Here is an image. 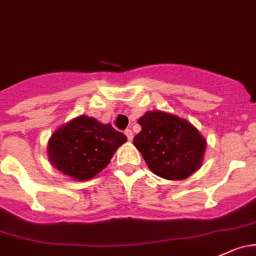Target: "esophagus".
Here are the masks:
<instances>
[{
  "label": "esophagus",
  "instance_id": "1",
  "mask_svg": "<svg viewBox=\"0 0 256 256\" xmlns=\"http://www.w3.org/2000/svg\"><path fill=\"white\" fill-rule=\"evenodd\" d=\"M125 135L128 136V141H132V138H134V132L130 130V128H126V130H125Z\"/></svg>",
  "mask_w": 256,
  "mask_h": 256
}]
</instances>
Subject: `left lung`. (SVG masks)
Returning a JSON list of instances; mask_svg holds the SVG:
<instances>
[{
    "label": "left lung",
    "instance_id": "8db88e82",
    "mask_svg": "<svg viewBox=\"0 0 256 256\" xmlns=\"http://www.w3.org/2000/svg\"><path fill=\"white\" fill-rule=\"evenodd\" d=\"M138 124L142 130L134 144L156 176L182 180L200 168L206 141L192 124L156 110L140 118Z\"/></svg>",
    "mask_w": 256,
    "mask_h": 256
}]
</instances>
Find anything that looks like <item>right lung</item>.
<instances>
[{"label":"right lung","mask_w":256,"mask_h":256,"mask_svg":"<svg viewBox=\"0 0 256 256\" xmlns=\"http://www.w3.org/2000/svg\"><path fill=\"white\" fill-rule=\"evenodd\" d=\"M125 141L126 136L110 124L82 115L56 130L48 153L52 166L64 176L87 180L106 168Z\"/></svg>","instance_id":"right-lung-1"}]
</instances>
